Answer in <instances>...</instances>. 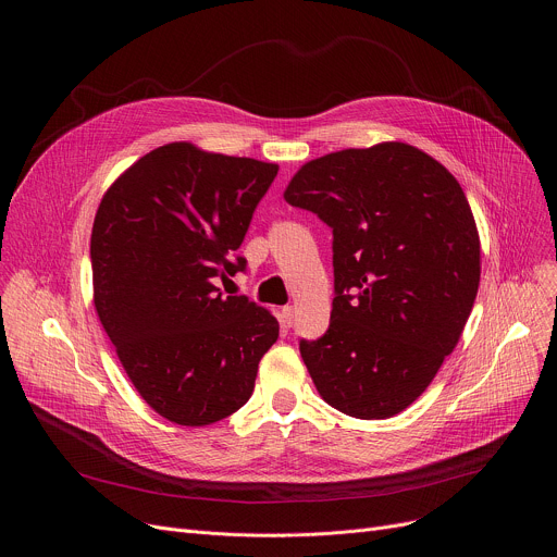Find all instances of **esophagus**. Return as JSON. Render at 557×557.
Returning <instances> with one entry per match:
<instances>
[{
  "label": "esophagus",
  "mask_w": 557,
  "mask_h": 557,
  "mask_svg": "<svg viewBox=\"0 0 557 557\" xmlns=\"http://www.w3.org/2000/svg\"><path fill=\"white\" fill-rule=\"evenodd\" d=\"M280 320H282L284 329H290V326L295 324V308H293V306H284V308H282V314H280Z\"/></svg>",
  "instance_id": "esophagus-1"
}]
</instances>
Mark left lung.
I'll list each match as a JSON object with an SVG mask.
<instances>
[{"label": "left lung", "instance_id": "left-lung-1", "mask_svg": "<svg viewBox=\"0 0 557 557\" xmlns=\"http://www.w3.org/2000/svg\"><path fill=\"white\" fill-rule=\"evenodd\" d=\"M284 200L333 228L331 326L299 342L322 399L355 419L412 406L456 348L481 284L479 228L458 181L389 140L301 165Z\"/></svg>", "mask_w": 557, "mask_h": 557}]
</instances>
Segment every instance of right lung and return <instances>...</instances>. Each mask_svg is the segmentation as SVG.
<instances>
[{
	"instance_id": "obj_1",
	"label": "right lung",
	"mask_w": 557,
	"mask_h": 557,
	"mask_svg": "<svg viewBox=\"0 0 557 557\" xmlns=\"http://www.w3.org/2000/svg\"><path fill=\"white\" fill-rule=\"evenodd\" d=\"M277 170L170 143L138 158L97 209V314L143 401L172 423L202 428L240 410L277 342L271 310L215 286L245 271L233 251Z\"/></svg>"
}]
</instances>
